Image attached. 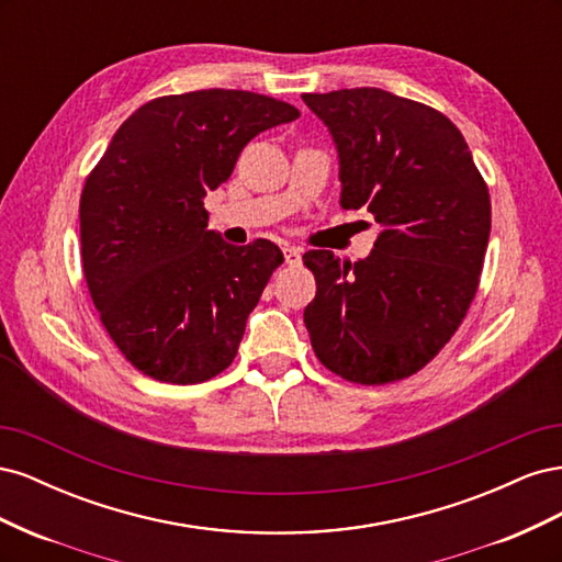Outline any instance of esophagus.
<instances>
[{
    "instance_id": "esophagus-1",
    "label": "esophagus",
    "mask_w": 562,
    "mask_h": 562,
    "mask_svg": "<svg viewBox=\"0 0 562 562\" xmlns=\"http://www.w3.org/2000/svg\"><path fill=\"white\" fill-rule=\"evenodd\" d=\"M283 258H285V265H288V267H297V265L302 262L300 248H295V246H285V248H283Z\"/></svg>"
}]
</instances>
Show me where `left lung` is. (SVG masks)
Segmentation results:
<instances>
[{"instance_id": "obj_1", "label": "left lung", "mask_w": 562, "mask_h": 562, "mask_svg": "<svg viewBox=\"0 0 562 562\" xmlns=\"http://www.w3.org/2000/svg\"><path fill=\"white\" fill-rule=\"evenodd\" d=\"M339 155L342 209L382 232L370 258L310 250L314 353L356 384L415 375L462 326L490 239V194L464 135L438 110L382 89L304 93Z\"/></svg>"}]
</instances>
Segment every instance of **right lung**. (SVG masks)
<instances>
[{
	"label": "right lung",
	"mask_w": 562,
	"mask_h": 562,
	"mask_svg": "<svg viewBox=\"0 0 562 562\" xmlns=\"http://www.w3.org/2000/svg\"><path fill=\"white\" fill-rule=\"evenodd\" d=\"M300 110L252 91L161 95L119 126L79 201L83 277L100 323L143 375L199 384L234 361L283 252L209 232L217 190L255 135Z\"/></svg>",
	"instance_id": "1"
}]
</instances>
